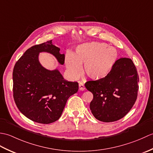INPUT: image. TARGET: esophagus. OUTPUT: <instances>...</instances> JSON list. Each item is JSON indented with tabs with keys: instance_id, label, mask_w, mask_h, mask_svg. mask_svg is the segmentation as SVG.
I'll return each instance as SVG.
<instances>
[{
	"instance_id": "34e87169",
	"label": "esophagus",
	"mask_w": 153,
	"mask_h": 153,
	"mask_svg": "<svg viewBox=\"0 0 153 153\" xmlns=\"http://www.w3.org/2000/svg\"><path fill=\"white\" fill-rule=\"evenodd\" d=\"M79 89L81 91H83L84 89H85V86H84L83 83H82V82L79 83Z\"/></svg>"
}]
</instances>
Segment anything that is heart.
I'll list each match as a JSON object with an SVG mask.
<instances>
[{"instance_id": "obj_1", "label": "heart", "mask_w": 153, "mask_h": 153, "mask_svg": "<svg viewBox=\"0 0 153 153\" xmlns=\"http://www.w3.org/2000/svg\"><path fill=\"white\" fill-rule=\"evenodd\" d=\"M118 58L116 48L107 47L99 42H92L81 45L74 55L68 54L65 59L67 70L70 76L76 78L84 71L89 78L98 80L105 78L111 71Z\"/></svg>"}]
</instances>
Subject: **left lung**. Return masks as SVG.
<instances>
[{
  "instance_id": "obj_1",
  "label": "left lung",
  "mask_w": 153,
  "mask_h": 153,
  "mask_svg": "<svg viewBox=\"0 0 153 153\" xmlns=\"http://www.w3.org/2000/svg\"><path fill=\"white\" fill-rule=\"evenodd\" d=\"M138 82L137 68L130 58L116 60L105 78L85 83L87 89L93 95L90 103L93 115L104 122H115L124 117L137 100Z\"/></svg>"
}]
</instances>
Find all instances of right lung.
I'll return each mask as SVG.
<instances>
[{
    "label": "right lung",
    "instance_id": "add662e5",
    "mask_svg": "<svg viewBox=\"0 0 153 153\" xmlns=\"http://www.w3.org/2000/svg\"><path fill=\"white\" fill-rule=\"evenodd\" d=\"M41 52L53 54L64 64L65 55L52 40L28 48L13 70V97L25 116L48 124L60 118L68 98L77 92L79 85L65 80L57 69L51 71L42 66L38 58Z\"/></svg>",
    "mask_w": 153,
    "mask_h": 153
}]
</instances>
